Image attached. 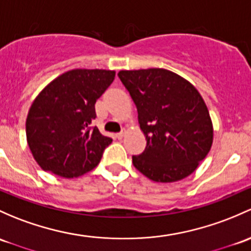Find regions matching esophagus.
I'll return each mask as SVG.
<instances>
[{"instance_id":"obj_1","label":"esophagus","mask_w":251,"mask_h":251,"mask_svg":"<svg viewBox=\"0 0 251 251\" xmlns=\"http://www.w3.org/2000/svg\"><path fill=\"white\" fill-rule=\"evenodd\" d=\"M125 132H126L125 130H121L120 132L117 133V138H118V139H121V138H123V137L125 136Z\"/></svg>"}]
</instances>
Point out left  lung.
Segmentation results:
<instances>
[{
	"mask_svg": "<svg viewBox=\"0 0 251 251\" xmlns=\"http://www.w3.org/2000/svg\"><path fill=\"white\" fill-rule=\"evenodd\" d=\"M147 138L133 166L154 181L172 183L190 176L207 156L213 143L209 112L200 92L180 75L149 68L120 71Z\"/></svg>",
	"mask_w": 251,
	"mask_h": 251,
	"instance_id": "obj_1",
	"label": "left lung"
}]
</instances>
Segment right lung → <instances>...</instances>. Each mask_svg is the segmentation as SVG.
Wrapping results in <instances>:
<instances>
[{
    "mask_svg": "<svg viewBox=\"0 0 251 251\" xmlns=\"http://www.w3.org/2000/svg\"><path fill=\"white\" fill-rule=\"evenodd\" d=\"M114 77V71H68L36 97L26 119V137L42 170L73 178L99 165L112 138L92 126L95 103Z\"/></svg>",
    "mask_w": 251,
    "mask_h": 251,
    "instance_id": "add662e5",
    "label": "right lung"
}]
</instances>
